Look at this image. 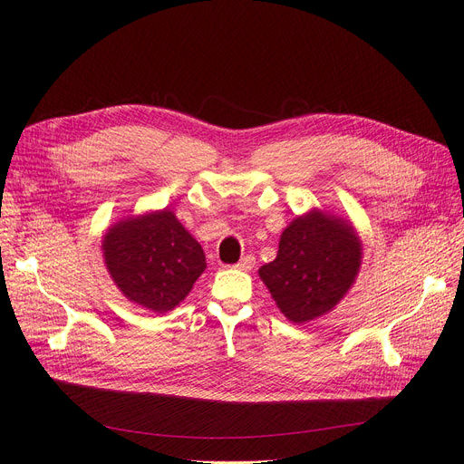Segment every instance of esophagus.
<instances>
[{
  "label": "esophagus",
  "mask_w": 464,
  "mask_h": 464,
  "mask_svg": "<svg viewBox=\"0 0 464 464\" xmlns=\"http://www.w3.org/2000/svg\"><path fill=\"white\" fill-rule=\"evenodd\" d=\"M254 266H256V258L252 254H246V256H243L241 260H238V264L235 267L241 269V271H250Z\"/></svg>",
  "instance_id": "obj_1"
}]
</instances>
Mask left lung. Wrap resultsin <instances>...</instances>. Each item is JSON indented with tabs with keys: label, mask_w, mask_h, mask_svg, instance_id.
Segmentation results:
<instances>
[{
	"label": "left lung",
	"mask_w": 464,
	"mask_h": 464,
	"mask_svg": "<svg viewBox=\"0 0 464 464\" xmlns=\"http://www.w3.org/2000/svg\"><path fill=\"white\" fill-rule=\"evenodd\" d=\"M362 264V245L352 226L312 212L283 231L277 258L260 267V277L293 323L331 312L348 293Z\"/></svg>",
	"instance_id": "obj_1"
}]
</instances>
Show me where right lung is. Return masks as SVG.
<instances>
[{
    "instance_id": "add662e5",
    "label": "right lung",
    "mask_w": 464,
    "mask_h": 464,
    "mask_svg": "<svg viewBox=\"0 0 464 464\" xmlns=\"http://www.w3.org/2000/svg\"><path fill=\"white\" fill-rule=\"evenodd\" d=\"M102 250L124 296L157 314L174 310L206 267L202 246L168 208L116 223Z\"/></svg>"
}]
</instances>
